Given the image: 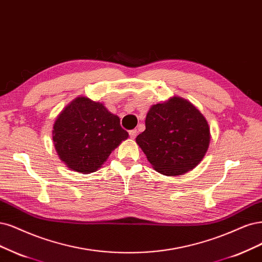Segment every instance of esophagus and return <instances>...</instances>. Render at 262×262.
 <instances>
[{"label": "esophagus", "mask_w": 262, "mask_h": 262, "mask_svg": "<svg viewBox=\"0 0 262 262\" xmlns=\"http://www.w3.org/2000/svg\"><path fill=\"white\" fill-rule=\"evenodd\" d=\"M137 134H138V130L137 129H133V130L129 131V135H130L131 139H135V137H137Z\"/></svg>", "instance_id": "obj_1"}]
</instances>
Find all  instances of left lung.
<instances>
[{"label": "left lung", "mask_w": 262, "mask_h": 262, "mask_svg": "<svg viewBox=\"0 0 262 262\" xmlns=\"http://www.w3.org/2000/svg\"><path fill=\"white\" fill-rule=\"evenodd\" d=\"M137 143L159 173L180 176L196 167L210 142L209 125L191 103L173 97L151 106Z\"/></svg>", "instance_id": "obj_1"}]
</instances>
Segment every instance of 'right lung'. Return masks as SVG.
Returning <instances> with one entry per match:
<instances>
[{
    "mask_svg": "<svg viewBox=\"0 0 262 262\" xmlns=\"http://www.w3.org/2000/svg\"><path fill=\"white\" fill-rule=\"evenodd\" d=\"M53 129L59 158L68 168L81 173L96 171L129 135L121 128L118 116L86 97L71 102L60 113Z\"/></svg>",
    "mask_w": 262,
    "mask_h": 262,
    "instance_id": "obj_1",
    "label": "right lung"
}]
</instances>
